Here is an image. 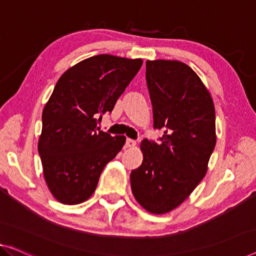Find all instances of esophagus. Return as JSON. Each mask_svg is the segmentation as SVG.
<instances>
[{"label":"esophagus","mask_w":256,"mask_h":256,"mask_svg":"<svg viewBox=\"0 0 256 256\" xmlns=\"http://www.w3.org/2000/svg\"><path fill=\"white\" fill-rule=\"evenodd\" d=\"M125 144H126V147H134L136 142V140H133V139H126V142H125Z\"/></svg>","instance_id":"34e87169"}]
</instances>
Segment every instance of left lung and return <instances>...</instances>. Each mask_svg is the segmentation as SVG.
Instances as JSON below:
<instances>
[{
    "instance_id": "left-lung-1",
    "label": "left lung",
    "mask_w": 256,
    "mask_h": 256,
    "mask_svg": "<svg viewBox=\"0 0 256 256\" xmlns=\"http://www.w3.org/2000/svg\"><path fill=\"white\" fill-rule=\"evenodd\" d=\"M154 128L161 142L144 139V161L131 172L136 200L152 214L172 210L204 179L216 144L212 98L196 72L178 60H147Z\"/></svg>"
}]
</instances>
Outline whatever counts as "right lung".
Segmentation results:
<instances>
[{
    "mask_svg": "<svg viewBox=\"0 0 256 256\" xmlns=\"http://www.w3.org/2000/svg\"><path fill=\"white\" fill-rule=\"evenodd\" d=\"M141 66L140 58L104 54L60 76L44 106L38 144L46 182L56 200L64 204L86 201L106 163L124 146V136L100 131L98 122L112 112Z\"/></svg>",
    "mask_w": 256,
    "mask_h": 256,
    "instance_id": "1",
    "label": "right lung"
}]
</instances>
